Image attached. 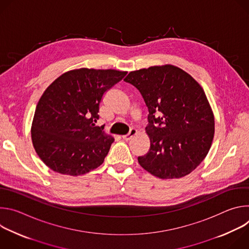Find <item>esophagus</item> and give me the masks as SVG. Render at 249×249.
<instances>
[{"label": "esophagus", "mask_w": 249, "mask_h": 249, "mask_svg": "<svg viewBox=\"0 0 249 249\" xmlns=\"http://www.w3.org/2000/svg\"><path fill=\"white\" fill-rule=\"evenodd\" d=\"M136 134H137V130H136L135 128H132V129L130 130V132H129L127 135L122 136V139L125 140V141H129V140H130L132 137H134Z\"/></svg>", "instance_id": "34e87169"}]
</instances>
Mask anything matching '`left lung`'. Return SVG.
Listing matches in <instances>:
<instances>
[{
  "mask_svg": "<svg viewBox=\"0 0 249 249\" xmlns=\"http://www.w3.org/2000/svg\"><path fill=\"white\" fill-rule=\"evenodd\" d=\"M148 107L146 133L151 146L140 165L161 179L180 178L206 158L214 138L215 119L202 87L182 69L154 66L124 79Z\"/></svg>",
  "mask_w": 249,
  "mask_h": 249,
  "instance_id": "8db88e82",
  "label": "left lung"
}]
</instances>
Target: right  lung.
<instances>
[{
    "mask_svg": "<svg viewBox=\"0 0 249 249\" xmlns=\"http://www.w3.org/2000/svg\"><path fill=\"white\" fill-rule=\"evenodd\" d=\"M126 74L82 68L64 73L45 89L34 112L31 139L48 167L78 176L103 163L114 139L95 126L99 103Z\"/></svg>",
    "mask_w": 249,
    "mask_h": 249,
    "instance_id": "right-lung-1",
    "label": "right lung"
}]
</instances>
